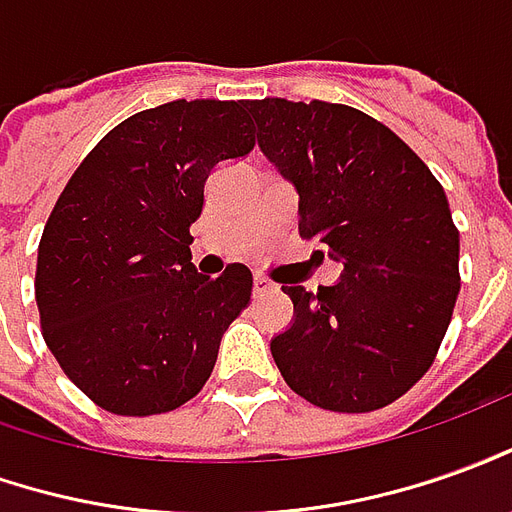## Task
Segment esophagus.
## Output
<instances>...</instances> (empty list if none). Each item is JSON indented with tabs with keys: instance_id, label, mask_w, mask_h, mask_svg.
<instances>
[{
	"instance_id": "1",
	"label": "esophagus",
	"mask_w": 512,
	"mask_h": 512,
	"mask_svg": "<svg viewBox=\"0 0 512 512\" xmlns=\"http://www.w3.org/2000/svg\"><path fill=\"white\" fill-rule=\"evenodd\" d=\"M267 292H276V284L267 281L264 276L253 278V295H267Z\"/></svg>"
}]
</instances>
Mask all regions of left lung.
Instances as JSON below:
<instances>
[{
    "mask_svg": "<svg viewBox=\"0 0 512 512\" xmlns=\"http://www.w3.org/2000/svg\"><path fill=\"white\" fill-rule=\"evenodd\" d=\"M259 147L298 192V228L343 262L334 287H281L295 320L270 351L331 412L382 410L435 362L460 295L446 192L393 130L337 102H248ZM290 284V281H284Z\"/></svg>",
    "mask_w": 512,
    "mask_h": 512,
    "instance_id": "left-lung-1",
    "label": "left lung"
}]
</instances>
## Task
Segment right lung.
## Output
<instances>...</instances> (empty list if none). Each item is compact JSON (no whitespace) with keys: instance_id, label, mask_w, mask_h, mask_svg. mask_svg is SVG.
I'll list each match as a JSON object with an SVG mask.
<instances>
[{"instance_id":"1","label":"right lung","mask_w":512,"mask_h":512,"mask_svg":"<svg viewBox=\"0 0 512 512\" xmlns=\"http://www.w3.org/2000/svg\"><path fill=\"white\" fill-rule=\"evenodd\" d=\"M245 100H172L119 122L49 214L35 301L49 351L114 415L178 410L209 382L253 276L192 264L189 225L211 169L253 150Z\"/></svg>"}]
</instances>
